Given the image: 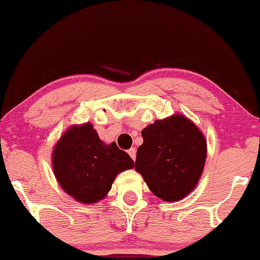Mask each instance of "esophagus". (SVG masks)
I'll use <instances>...</instances> for the list:
<instances>
[{"label":"esophagus","instance_id":"34e87169","mask_svg":"<svg viewBox=\"0 0 260 260\" xmlns=\"http://www.w3.org/2000/svg\"><path fill=\"white\" fill-rule=\"evenodd\" d=\"M127 153H129L131 159H133V160L136 159V149L135 148H130L129 150H127Z\"/></svg>","mask_w":260,"mask_h":260}]
</instances>
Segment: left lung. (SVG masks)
Returning a JSON list of instances; mask_svg holds the SVG:
<instances>
[{"label": "left lung", "mask_w": 260, "mask_h": 260, "mask_svg": "<svg viewBox=\"0 0 260 260\" xmlns=\"http://www.w3.org/2000/svg\"><path fill=\"white\" fill-rule=\"evenodd\" d=\"M143 143L136 153L135 170L152 193L177 201L190 193L203 174L206 140L183 115L155 120L142 130Z\"/></svg>", "instance_id": "8db88e82"}]
</instances>
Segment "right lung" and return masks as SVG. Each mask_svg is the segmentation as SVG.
I'll return each instance as SVG.
<instances>
[{
  "label": "right lung",
  "mask_w": 260,
  "mask_h": 260,
  "mask_svg": "<svg viewBox=\"0 0 260 260\" xmlns=\"http://www.w3.org/2000/svg\"><path fill=\"white\" fill-rule=\"evenodd\" d=\"M134 160L117 143L105 145L91 124L72 126L54 148V174L67 194L94 204L111 190L115 176L134 168Z\"/></svg>",
  "instance_id": "obj_1"
}]
</instances>
